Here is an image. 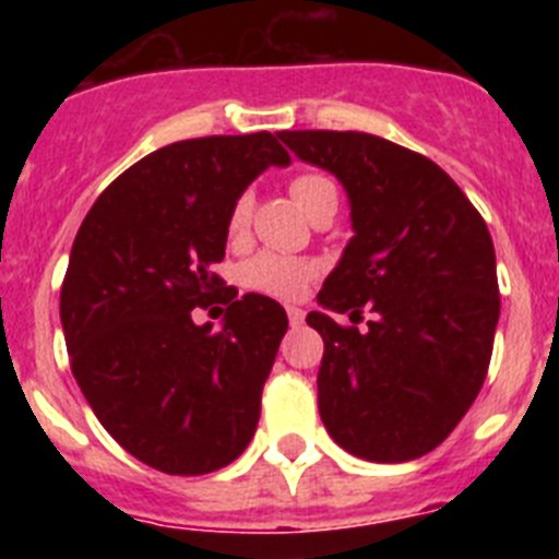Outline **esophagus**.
Masks as SVG:
<instances>
[{
	"label": "esophagus",
	"mask_w": 559,
	"mask_h": 559,
	"mask_svg": "<svg viewBox=\"0 0 559 559\" xmlns=\"http://www.w3.org/2000/svg\"><path fill=\"white\" fill-rule=\"evenodd\" d=\"M288 322H290V328H299V324H305V310L296 308V305H290V308H288Z\"/></svg>",
	"instance_id": "obj_1"
}]
</instances>
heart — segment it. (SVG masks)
I'll return each instance as SVG.
<instances>
[{"label": "heart", "instance_id": "obj_1", "mask_svg": "<svg viewBox=\"0 0 559 559\" xmlns=\"http://www.w3.org/2000/svg\"><path fill=\"white\" fill-rule=\"evenodd\" d=\"M290 195H294L296 206L302 212L313 210L319 201H335V185L322 176V173H302L290 181ZM251 212V195H240L231 206L229 229L240 231L249 221ZM316 276V265L299 257L276 254V251H260L243 265V283L251 290L260 294L280 296V299H294L308 288V283Z\"/></svg>", "mask_w": 559, "mask_h": 559}]
</instances>
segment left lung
I'll return each instance as SVG.
<instances>
[{"instance_id": "1", "label": "left lung", "mask_w": 559, "mask_h": 559, "mask_svg": "<svg viewBox=\"0 0 559 559\" xmlns=\"http://www.w3.org/2000/svg\"><path fill=\"white\" fill-rule=\"evenodd\" d=\"M333 173L353 237L308 324L324 338L319 414L335 445L367 462H412L473 406L496 338L498 276L487 224L431 159L360 131H280ZM373 310L367 331L332 316Z\"/></svg>"}]
</instances>
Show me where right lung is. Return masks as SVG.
I'll return each mask as SVG.
<instances>
[{
    "label": "right lung",
    "mask_w": 559,
    "mask_h": 559,
    "mask_svg": "<svg viewBox=\"0 0 559 559\" xmlns=\"http://www.w3.org/2000/svg\"><path fill=\"white\" fill-rule=\"evenodd\" d=\"M290 156L274 133L204 136L147 153L106 187L78 229L61 288L69 364L83 397L131 456L204 476L249 448L263 383L288 330L283 305L226 288L229 215ZM226 293L225 322L191 308Z\"/></svg>",
    "instance_id": "obj_1"
}]
</instances>
